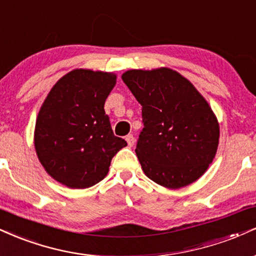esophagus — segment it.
<instances>
[{"label": "esophagus", "mask_w": 256, "mask_h": 256, "mask_svg": "<svg viewBox=\"0 0 256 256\" xmlns=\"http://www.w3.org/2000/svg\"><path fill=\"white\" fill-rule=\"evenodd\" d=\"M126 142H128V146H132L134 144V137L132 136V134H128V136H126Z\"/></svg>", "instance_id": "1"}]
</instances>
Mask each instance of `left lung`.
Masks as SVG:
<instances>
[{"mask_svg": "<svg viewBox=\"0 0 256 256\" xmlns=\"http://www.w3.org/2000/svg\"><path fill=\"white\" fill-rule=\"evenodd\" d=\"M122 78L142 104L136 154L144 174L172 190L198 180L220 143V124L205 98L169 68L128 70Z\"/></svg>", "mask_w": 256, "mask_h": 256, "instance_id": "8db88e82", "label": "left lung"}]
</instances>
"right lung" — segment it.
Instances as JSON below:
<instances>
[{"instance_id":"obj_1","label":"right lung","mask_w":256,"mask_h":256,"mask_svg":"<svg viewBox=\"0 0 256 256\" xmlns=\"http://www.w3.org/2000/svg\"><path fill=\"white\" fill-rule=\"evenodd\" d=\"M113 72L75 69L56 82L40 107L34 128L39 162L69 188H88L106 176L110 161L128 146L113 134L104 101Z\"/></svg>"}]
</instances>
